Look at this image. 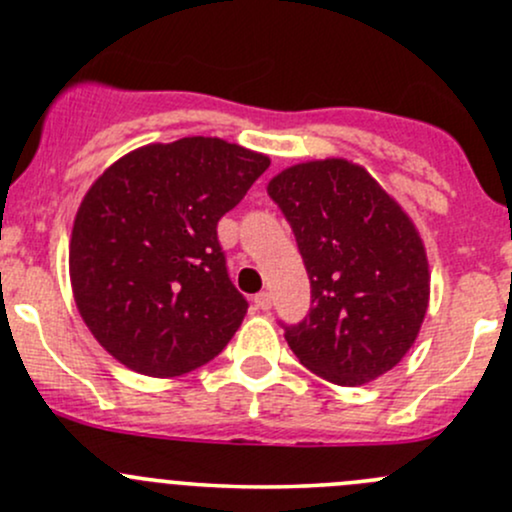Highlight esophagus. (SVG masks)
Returning <instances> with one entry per match:
<instances>
[{"label":"esophagus","instance_id":"esophagus-1","mask_svg":"<svg viewBox=\"0 0 512 512\" xmlns=\"http://www.w3.org/2000/svg\"><path fill=\"white\" fill-rule=\"evenodd\" d=\"M255 306L260 308V311H269V308H272V296H269L267 291H260V294L255 296Z\"/></svg>","mask_w":512,"mask_h":512}]
</instances>
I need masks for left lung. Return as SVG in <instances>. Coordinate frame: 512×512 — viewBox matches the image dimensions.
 Segmentation results:
<instances>
[{
  "mask_svg": "<svg viewBox=\"0 0 512 512\" xmlns=\"http://www.w3.org/2000/svg\"><path fill=\"white\" fill-rule=\"evenodd\" d=\"M311 279V311L284 338L299 362L338 386L396 367L420 333L430 267L418 228L393 196L342 157L299 162L269 179Z\"/></svg>",
  "mask_w": 512,
  "mask_h": 512,
  "instance_id": "left-lung-1",
  "label": "left lung"
}]
</instances>
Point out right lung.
<instances>
[{"instance_id": "obj_1", "label": "right lung", "mask_w": 512, "mask_h": 512, "mask_svg": "<svg viewBox=\"0 0 512 512\" xmlns=\"http://www.w3.org/2000/svg\"><path fill=\"white\" fill-rule=\"evenodd\" d=\"M269 157L221 138L153 143L89 187L70 238V282L89 333L123 367L170 379L228 345L247 313L216 226Z\"/></svg>"}]
</instances>
